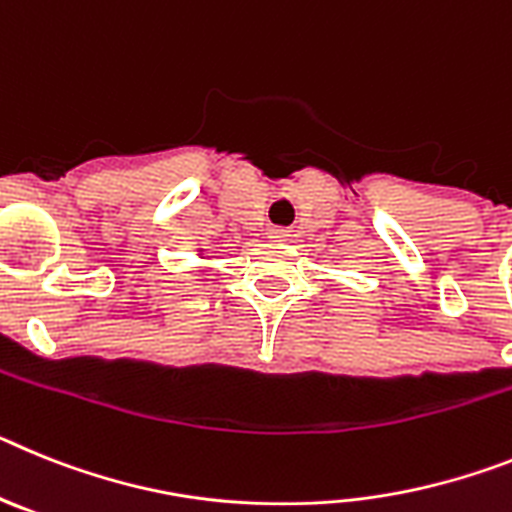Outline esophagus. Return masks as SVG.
Masks as SVG:
<instances>
[{
  "label": "esophagus",
  "instance_id": "1",
  "mask_svg": "<svg viewBox=\"0 0 512 512\" xmlns=\"http://www.w3.org/2000/svg\"><path fill=\"white\" fill-rule=\"evenodd\" d=\"M268 237L273 239V242H286L288 239V231L286 229H270Z\"/></svg>",
  "mask_w": 512,
  "mask_h": 512
}]
</instances>
